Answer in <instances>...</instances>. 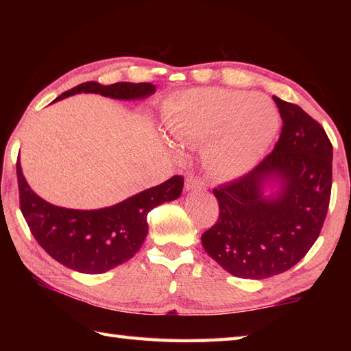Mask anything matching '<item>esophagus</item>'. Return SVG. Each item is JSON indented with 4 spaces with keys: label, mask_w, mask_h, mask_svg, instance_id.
Segmentation results:
<instances>
[{
    "label": "esophagus",
    "mask_w": 351,
    "mask_h": 351,
    "mask_svg": "<svg viewBox=\"0 0 351 351\" xmlns=\"http://www.w3.org/2000/svg\"><path fill=\"white\" fill-rule=\"evenodd\" d=\"M205 187H206L205 181L202 180V178H199V176L190 175V176H187V180H185V189H187L189 191L205 190Z\"/></svg>",
    "instance_id": "1"
}]
</instances>
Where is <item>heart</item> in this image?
I'll list each match as a JSON object with an SVG mask.
<instances>
[{
  "label": "heart",
  "instance_id": "heart-1",
  "mask_svg": "<svg viewBox=\"0 0 351 351\" xmlns=\"http://www.w3.org/2000/svg\"><path fill=\"white\" fill-rule=\"evenodd\" d=\"M166 126L180 145L205 141V160L219 175L240 176L263 158L279 130V113L263 93L195 88L171 102Z\"/></svg>",
  "mask_w": 351,
  "mask_h": 351
}]
</instances>
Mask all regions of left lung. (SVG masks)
<instances>
[{"label":"left lung","instance_id":"8db88e82","mask_svg":"<svg viewBox=\"0 0 351 351\" xmlns=\"http://www.w3.org/2000/svg\"><path fill=\"white\" fill-rule=\"evenodd\" d=\"M282 132L255 169L214 189L219 219L202 234L208 255L230 274L267 279L293 268L322 232L332 191V143L299 106L273 96ZM273 177L276 197L262 195Z\"/></svg>","mask_w":351,"mask_h":351}]
</instances>
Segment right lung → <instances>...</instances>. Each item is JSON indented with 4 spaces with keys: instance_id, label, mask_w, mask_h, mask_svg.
Segmentation results:
<instances>
[{
    "instance_id": "obj_1",
    "label": "right lung",
    "mask_w": 351,
    "mask_h": 351,
    "mask_svg": "<svg viewBox=\"0 0 351 351\" xmlns=\"http://www.w3.org/2000/svg\"><path fill=\"white\" fill-rule=\"evenodd\" d=\"M81 92L116 99H141L152 95L155 86L152 83L102 86L87 81L62 93L56 101ZM16 175L21 211L36 241L57 263L87 274L106 273L136 255L147 235V213L180 197L184 187V178L175 175L117 205L78 211L51 205L37 196L22 175L19 161Z\"/></svg>"
}]
</instances>
